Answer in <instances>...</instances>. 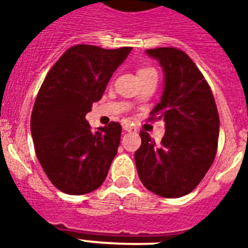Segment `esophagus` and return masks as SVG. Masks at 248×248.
<instances>
[{
  "instance_id": "esophagus-1",
  "label": "esophagus",
  "mask_w": 248,
  "mask_h": 248,
  "mask_svg": "<svg viewBox=\"0 0 248 248\" xmlns=\"http://www.w3.org/2000/svg\"><path fill=\"white\" fill-rule=\"evenodd\" d=\"M124 131H127V132H136V128L134 127V126H131V124H124Z\"/></svg>"
}]
</instances>
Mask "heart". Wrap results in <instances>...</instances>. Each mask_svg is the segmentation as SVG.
I'll return each instance as SVG.
<instances>
[{
  "instance_id": "b5f03b06",
  "label": "heart",
  "mask_w": 248,
  "mask_h": 248,
  "mask_svg": "<svg viewBox=\"0 0 248 248\" xmlns=\"http://www.w3.org/2000/svg\"><path fill=\"white\" fill-rule=\"evenodd\" d=\"M152 71H155V69H152V68H140L139 72H138V75H143V73H147V72Z\"/></svg>"
}]
</instances>
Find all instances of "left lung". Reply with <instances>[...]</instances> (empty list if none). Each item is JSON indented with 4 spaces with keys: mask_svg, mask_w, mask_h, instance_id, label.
<instances>
[{
    "mask_svg": "<svg viewBox=\"0 0 248 248\" xmlns=\"http://www.w3.org/2000/svg\"><path fill=\"white\" fill-rule=\"evenodd\" d=\"M145 52L158 60L165 75L161 101L151 114L165 121L166 131L161 144L140 132L136 169L148 190L179 198L200 184L215 159L219 113L203 75L184 51L158 47Z\"/></svg>",
    "mask_w": 248,
    "mask_h": 248,
    "instance_id": "left-lung-1",
    "label": "left lung"
}]
</instances>
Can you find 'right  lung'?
Returning a JSON list of instances; mask_svg holds the SVG:
<instances>
[{"label": "right lung", "instance_id": "1", "mask_svg": "<svg viewBox=\"0 0 248 248\" xmlns=\"http://www.w3.org/2000/svg\"><path fill=\"white\" fill-rule=\"evenodd\" d=\"M131 50L73 46L60 56L41 86L31 132L45 173L62 192L72 196L93 192L108 175L122 127L110 122L91 131L85 117Z\"/></svg>", "mask_w": 248, "mask_h": 248}]
</instances>
